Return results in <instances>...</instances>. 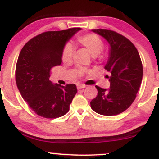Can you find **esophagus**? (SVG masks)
Returning a JSON list of instances; mask_svg holds the SVG:
<instances>
[{
    "label": "esophagus",
    "mask_w": 159,
    "mask_h": 159,
    "mask_svg": "<svg viewBox=\"0 0 159 159\" xmlns=\"http://www.w3.org/2000/svg\"><path fill=\"white\" fill-rule=\"evenodd\" d=\"M86 87L85 84H78V85H77V89L78 90L79 89H84V88Z\"/></svg>",
    "instance_id": "34e87169"
}]
</instances>
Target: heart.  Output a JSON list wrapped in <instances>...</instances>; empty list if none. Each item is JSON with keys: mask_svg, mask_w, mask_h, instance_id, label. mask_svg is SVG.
<instances>
[{"mask_svg": "<svg viewBox=\"0 0 159 159\" xmlns=\"http://www.w3.org/2000/svg\"><path fill=\"white\" fill-rule=\"evenodd\" d=\"M77 40H78V42L94 57L100 55L101 52L104 48L103 41L98 35L94 34L89 33L80 35L77 38ZM73 51V47L70 44H67L64 47L63 51H62V61L65 63H70L71 61ZM76 73L78 76L81 77L85 73V70L83 68H78L76 70Z\"/></svg>", "mask_w": 159, "mask_h": 159, "instance_id": "1", "label": "heart"}]
</instances>
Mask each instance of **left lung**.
Instances as JSON below:
<instances>
[{
  "label": "left lung",
  "mask_w": 159,
  "mask_h": 159,
  "mask_svg": "<svg viewBox=\"0 0 159 159\" xmlns=\"http://www.w3.org/2000/svg\"><path fill=\"white\" fill-rule=\"evenodd\" d=\"M110 44L109 58L105 66L110 89L95 86L98 95L91 102L93 111L102 115H116L131 106L143 75L142 60L135 46L127 38L108 29H93Z\"/></svg>",
  "instance_id": "8db88e82"
}]
</instances>
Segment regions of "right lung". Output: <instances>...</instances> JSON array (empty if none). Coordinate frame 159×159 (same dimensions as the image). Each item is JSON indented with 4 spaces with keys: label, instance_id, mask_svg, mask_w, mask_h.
Returning a JSON list of instances; mask_svg holds the SVG:
<instances>
[{
    "label": "right lung",
    "instance_id": "1",
    "mask_svg": "<svg viewBox=\"0 0 159 159\" xmlns=\"http://www.w3.org/2000/svg\"><path fill=\"white\" fill-rule=\"evenodd\" d=\"M80 28L43 32L28 41L20 51L15 69L17 89L28 106L39 116L56 118L69 111L76 94L75 84H53L51 68L62 62L67 41Z\"/></svg>",
    "mask_w": 159,
    "mask_h": 159
}]
</instances>
